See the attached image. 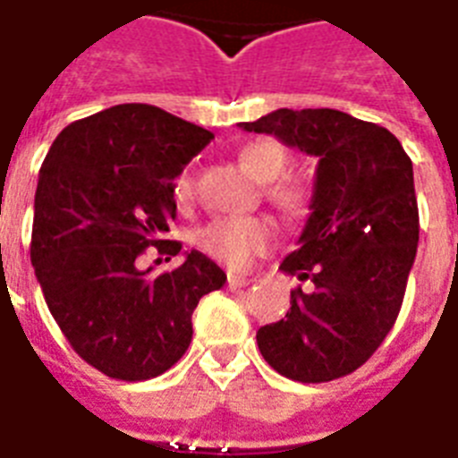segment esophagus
<instances>
[{"label": "esophagus", "instance_id": "34e87169", "mask_svg": "<svg viewBox=\"0 0 458 458\" xmlns=\"http://www.w3.org/2000/svg\"><path fill=\"white\" fill-rule=\"evenodd\" d=\"M251 280L247 278V276H242V273H228V285L230 287H247L250 285Z\"/></svg>", "mask_w": 458, "mask_h": 458}]
</instances>
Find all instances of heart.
I'll list each match as a JSON object with an SVG mask.
<instances>
[{"label": "heart", "instance_id": "b5f03b06", "mask_svg": "<svg viewBox=\"0 0 458 458\" xmlns=\"http://www.w3.org/2000/svg\"><path fill=\"white\" fill-rule=\"evenodd\" d=\"M240 164L251 178L264 182V197L290 218H300L311 207V192L304 182L287 178L290 154L278 140L261 138L240 149ZM173 192L180 201L190 199L192 180L180 173ZM273 240V225L261 216H225L199 230L197 242L208 257L228 266H244L254 254L264 251Z\"/></svg>", "mask_w": 458, "mask_h": 458}]
</instances>
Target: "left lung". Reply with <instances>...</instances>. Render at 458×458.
I'll list each match as a JSON object with an SVG mask.
<instances>
[{"instance_id":"left-lung-1","label":"left lung","mask_w":458,"mask_h":458,"mask_svg":"<svg viewBox=\"0 0 458 458\" xmlns=\"http://www.w3.org/2000/svg\"><path fill=\"white\" fill-rule=\"evenodd\" d=\"M240 128L318 158L311 214L280 264L313 290H293L285 318L259 327V349L290 380L349 376L380 347L404 300L419 247L411 158L387 128L335 109H278Z\"/></svg>"}]
</instances>
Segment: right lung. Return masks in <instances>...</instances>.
Segmentation results:
<instances>
[{"mask_svg": "<svg viewBox=\"0 0 458 458\" xmlns=\"http://www.w3.org/2000/svg\"><path fill=\"white\" fill-rule=\"evenodd\" d=\"M214 135L149 104H118L66 125L39 168L30 261L45 301L81 359L118 380H149L192 342V311L225 273L192 250L152 276L147 247L175 218L173 180Z\"/></svg>", "mask_w": 458, "mask_h": 458, "instance_id": "1", "label": "right lung"}]
</instances>
